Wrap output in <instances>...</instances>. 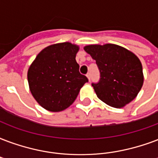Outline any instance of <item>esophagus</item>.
Masks as SVG:
<instances>
[{"mask_svg":"<svg viewBox=\"0 0 158 158\" xmlns=\"http://www.w3.org/2000/svg\"><path fill=\"white\" fill-rule=\"evenodd\" d=\"M87 77H88V79H89V80H90V79H91V74H90V73H88Z\"/></svg>","mask_w":158,"mask_h":158,"instance_id":"esophagus-1","label":"esophagus"}]
</instances>
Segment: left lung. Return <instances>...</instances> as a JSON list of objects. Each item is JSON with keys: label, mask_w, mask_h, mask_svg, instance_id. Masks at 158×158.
<instances>
[{"label": "left lung", "mask_w": 158, "mask_h": 158, "mask_svg": "<svg viewBox=\"0 0 158 158\" xmlns=\"http://www.w3.org/2000/svg\"><path fill=\"white\" fill-rule=\"evenodd\" d=\"M84 50L96 60L100 78L92 83L99 99L114 108L133 100L143 84V67L133 53L114 44H91Z\"/></svg>", "instance_id": "obj_1"}]
</instances>
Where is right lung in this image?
Segmentation results:
<instances>
[{
	"label": "right lung",
	"instance_id": "right-lung-1",
	"mask_svg": "<svg viewBox=\"0 0 158 158\" xmlns=\"http://www.w3.org/2000/svg\"><path fill=\"white\" fill-rule=\"evenodd\" d=\"M79 47L69 42L44 48L28 70L29 86L35 100L51 112H60L74 103L89 79L79 73L75 57Z\"/></svg>",
	"mask_w": 158,
	"mask_h": 158
}]
</instances>
